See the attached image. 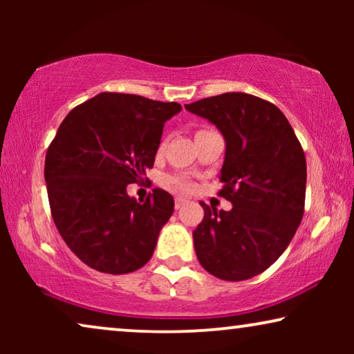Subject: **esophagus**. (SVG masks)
Segmentation results:
<instances>
[{
  "label": "esophagus",
  "mask_w": 354,
  "mask_h": 354,
  "mask_svg": "<svg viewBox=\"0 0 354 354\" xmlns=\"http://www.w3.org/2000/svg\"><path fill=\"white\" fill-rule=\"evenodd\" d=\"M185 203H187L185 198H180V196L176 198V209H180V207L185 205Z\"/></svg>",
  "instance_id": "esophagus-1"
}]
</instances>
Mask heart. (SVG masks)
Masks as SVG:
<instances>
[{
  "label": "heart",
  "mask_w": 354,
  "mask_h": 354,
  "mask_svg": "<svg viewBox=\"0 0 354 354\" xmlns=\"http://www.w3.org/2000/svg\"><path fill=\"white\" fill-rule=\"evenodd\" d=\"M207 130H211V129H200V130H196L195 137H196V135L203 133V132H207ZM161 149H162V145H159V151H161ZM167 183L172 188H177V190H180V192H190L192 188H193V182L190 180V178H187V177H171L167 180Z\"/></svg>",
  "instance_id": "obj_1"
}]
</instances>
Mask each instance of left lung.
<instances>
[{
  "label": "left lung",
  "instance_id": "8db88e82",
  "mask_svg": "<svg viewBox=\"0 0 354 354\" xmlns=\"http://www.w3.org/2000/svg\"><path fill=\"white\" fill-rule=\"evenodd\" d=\"M225 138L217 195L230 211L200 203L196 258L217 279L239 282L270 268L287 250L304 212L306 158L277 106L254 95L224 93L185 104Z\"/></svg>",
  "mask_w": 354,
  "mask_h": 354
}]
</instances>
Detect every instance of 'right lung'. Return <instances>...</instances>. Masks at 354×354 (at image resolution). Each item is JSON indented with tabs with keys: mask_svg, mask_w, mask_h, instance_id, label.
Listing matches in <instances>:
<instances>
[{
	"mask_svg": "<svg viewBox=\"0 0 354 354\" xmlns=\"http://www.w3.org/2000/svg\"><path fill=\"white\" fill-rule=\"evenodd\" d=\"M180 109L174 101L106 91L61 122L45 159L48 200L62 240L88 268L129 274L151 259L174 198L154 188L138 203L127 185L153 167L164 122Z\"/></svg>",
	"mask_w": 354,
	"mask_h": 354,
	"instance_id": "add662e5",
	"label": "right lung"
}]
</instances>
